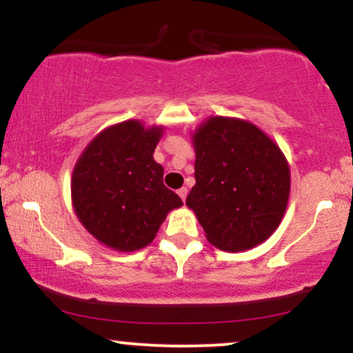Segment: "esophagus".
Here are the masks:
<instances>
[{"label":"esophagus","instance_id":"esophagus-1","mask_svg":"<svg viewBox=\"0 0 353 353\" xmlns=\"http://www.w3.org/2000/svg\"><path fill=\"white\" fill-rule=\"evenodd\" d=\"M177 194H179V197L182 201H185V197H188V188H181L177 190Z\"/></svg>","mask_w":353,"mask_h":353}]
</instances>
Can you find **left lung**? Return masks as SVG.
Masks as SVG:
<instances>
[{"label":"left lung","mask_w":353,"mask_h":353,"mask_svg":"<svg viewBox=\"0 0 353 353\" xmlns=\"http://www.w3.org/2000/svg\"><path fill=\"white\" fill-rule=\"evenodd\" d=\"M196 185L185 205L214 247L241 252L281 225L290 194V169L277 144L239 117L210 116L192 134Z\"/></svg>","instance_id":"left-lung-1"}]
</instances>
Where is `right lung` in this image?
<instances>
[{"label":"right lung","instance_id":"obj_1","mask_svg":"<svg viewBox=\"0 0 353 353\" xmlns=\"http://www.w3.org/2000/svg\"><path fill=\"white\" fill-rule=\"evenodd\" d=\"M163 125L129 119L103 129L76 161L72 209L84 229L112 250L134 252L149 245L181 197L163 182L152 154Z\"/></svg>","mask_w":353,"mask_h":353}]
</instances>
